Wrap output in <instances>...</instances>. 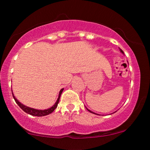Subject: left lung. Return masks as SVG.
I'll use <instances>...</instances> for the list:
<instances>
[{"label":"left lung","mask_w":150,"mask_h":150,"mask_svg":"<svg viewBox=\"0 0 150 150\" xmlns=\"http://www.w3.org/2000/svg\"><path fill=\"white\" fill-rule=\"evenodd\" d=\"M120 52H121L122 53H123V54H124V53H123V51H122V50H121V49H120ZM86 108H87V110H88V111H89V112H91V113H94V114H97V113H94V112H93V111H90V110H89V109H88V108H87V107H86ZM114 113H115V112H114ZM97 115H99V114H97Z\"/></svg>","instance_id":"left-lung-1"}]
</instances>
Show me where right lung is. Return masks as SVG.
Masks as SVG:
<instances>
[{"label":"right lung","mask_w":150,"mask_h":150,"mask_svg":"<svg viewBox=\"0 0 150 150\" xmlns=\"http://www.w3.org/2000/svg\"><path fill=\"white\" fill-rule=\"evenodd\" d=\"M63 88L61 89V91H60L59 92V94H58V99L57 101H56V103H55L54 105H53V106H51V108H48V109H44V110H39V109H35V108H30L29 107V106H25V105L22 104L21 102H20L18 99L15 98V97L14 96V94H13V92H12V94H13V98H14L15 102L18 104V105L19 106H20V108H22V110H23L24 111H25V113H28V114H30L32 115V116H46V115H49L50 113H51L53 112V111H54L55 109H56V107L58 106V102H59V100H60V97H61V95L62 94V92H63Z\"/></svg>","instance_id":"right-lung-1"}]
</instances>
